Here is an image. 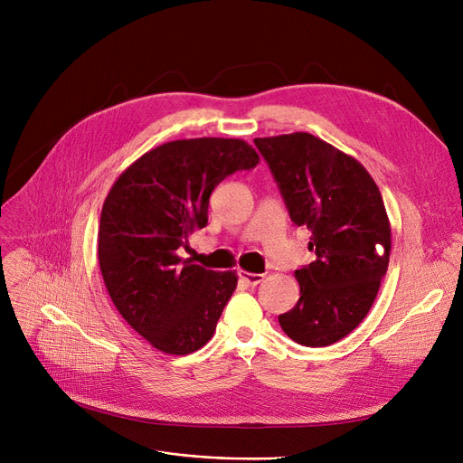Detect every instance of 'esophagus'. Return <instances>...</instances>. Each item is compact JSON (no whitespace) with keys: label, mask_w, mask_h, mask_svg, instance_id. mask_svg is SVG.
Listing matches in <instances>:
<instances>
[{"label":"esophagus","mask_w":463,"mask_h":463,"mask_svg":"<svg viewBox=\"0 0 463 463\" xmlns=\"http://www.w3.org/2000/svg\"><path fill=\"white\" fill-rule=\"evenodd\" d=\"M238 278L244 281V283H248L250 287H255V285H259L264 279L262 274H251V272H244V270L238 272Z\"/></svg>","instance_id":"obj_1"}]
</instances>
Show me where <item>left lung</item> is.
Segmentation results:
<instances>
[{
	"mask_svg": "<svg viewBox=\"0 0 463 463\" xmlns=\"http://www.w3.org/2000/svg\"><path fill=\"white\" fill-rule=\"evenodd\" d=\"M253 142L290 222L311 231L315 253L295 272L300 298L279 325L300 345H332L366 317L388 269L391 223L381 191L356 159L309 133Z\"/></svg>",
	"mask_w": 463,
	"mask_h": 463,
	"instance_id": "8db88e82",
	"label": "left lung"
}]
</instances>
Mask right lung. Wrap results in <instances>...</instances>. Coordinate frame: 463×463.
<instances>
[{"instance_id": "obj_1", "label": "right lung", "mask_w": 463, "mask_h": 463, "mask_svg": "<svg viewBox=\"0 0 463 463\" xmlns=\"http://www.w3.org/2000/svg\"><path fill=\"white\" fill-rule=\"evenodd\" d=\"M259 156L238 138L173 140L119 175L99 222L101 274L126 323L166 354L208 344L232 297L236 272L180 259L193 231L208 223L212 191Z\"/></svg>"}]
</instances>
